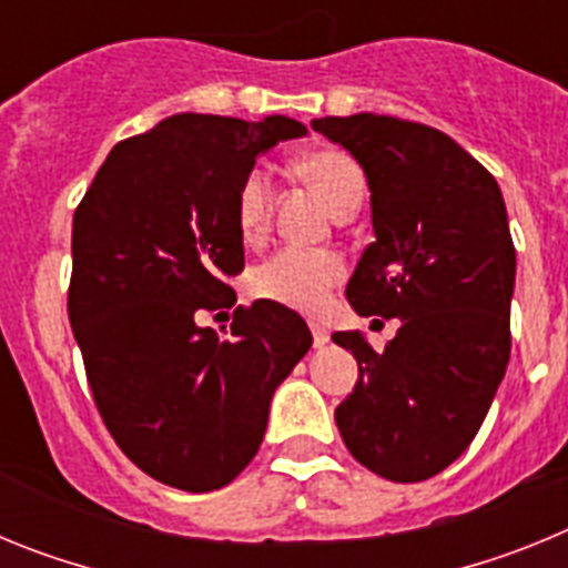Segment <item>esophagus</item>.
Here are the masks:
<instances>
[{"label": "esophagus", "mask_w": 568, "mask_h": 568, "mask_svg": "<svg viewBox=\"0 0 568 568\" xmlns=\"http://www.w3.org/2000/svg\"><path fill=\"white\" fill-rule=\"evenodd\" d=\"M310 333H313V344L315 346H324L329 341L327 327H324V324H318V321H313V324H310Z\"/></svg>", "instance_id": "34e87169"}]
</instances>
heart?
Returning a JSON list of instances; mask_svg holds the SVG:
<instances>
[{
    "mask_svg": "<svg viewBox=\"0 0 568 568\" xmlns=\"http://www.w3.org/2000/svg\"><path fill=\"white\" fill-rule=\"evenodd\" d=\"M298 170L324 199L335 215L358 207L366 193V175L355 155L338 148H321L304 153L295 162ZM273 207V182L264 168H253L235 190V227L247 244L264 239ZM344 261L329 250L284 247L264 258L250 273V293L261 301L295 310V313H318L329 301L335 284L344 278Z\"/></svg>",
    "mask_w": 568,
    "mask_h": 568,
    "instance_id": "1",
    "label": "heart"
}]
</instances>
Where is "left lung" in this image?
<instances>
[{
  "mask_svg": "<svg viewBox=\"0 0 568 568\" xmlns=\"http://www.w3.org/2000/svg\"><path fill=\"white\" fill-rule=\"evenodd\" d=\"M313 130L349 150L373 190L375 241L346 301L400 321L384 353L358 333L333 335L358 361L335 424L361 466L418 484L471 444L509 364L515 244L504 195L484 164L420 122L327 115Z\"/></svg>",
  "mask_w": 568,
  "mask_h": 568,
  "instance_id": "1",
  "label": "left lung"
}]
</instances>
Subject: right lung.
<instances>
[{"mask_svg": "<svg viewBox=\"0 0 568 568\" xmlns=\"http://www.w3.org/2000/svg\"><path fill=\"white\" fill-rule=\"evenodd\" d=\"M287 115L179 113L115 144L73 213L70 327L108 433L150 478L213 491L239 478L267 429L275 386L307 355L298 313L233 307L244 270L235 190L255 155L304 135Z\"/></svg>", "mask_w": 568, "mask_h": 568, "instance_id": "add662e5", "label": "right lung"}]
</instances>
